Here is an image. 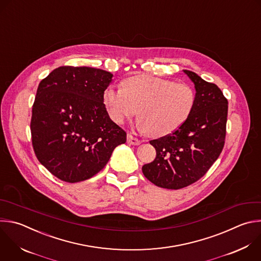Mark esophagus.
<instances>
[{
	"instance_id": "34e87169",
	"label": "esophagus",
	"mask_w": 261,
	"mask_h": 261,
	"mask_svg": "<svg viewBox=\"0 0 261 261\" xmlns=\"http://www.w3.org/2000/svg\"><path fill=\"white\" fill-rule=\"evenodd\" d=\"M127 141H128L130 144H133V145H138V144L141 143V141H140L138 138H136L135 136H133L131 133H128V134H127Z\"/></svg>"
}]
</instances>
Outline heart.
I'll use <instances>...</instances> for the list:
<instances>
[{
  "label": "heart",
  "mask_w": 261,
  "mask_h": 261,
  "mask_svg": "<svg viewBox=\"0 0 261 261\" xmlns=\"http://www.w3.org/2000/svg\"><path fill=\"white\" fill-rule=\"evenodd\" d=\"M102 100L114 122L122 124L138 110V128L152 137H163L188 120L196 93L187 83L138 74L126 79L122 90L108 87Z\"/></svg>",
  "instance_id": "b5f03b06"
}]
</instances>
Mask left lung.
<instances>
[{
	"mask_svg": "<svg viewBox=\"0 0 261 261\" xmlns=\"http://www.w3.org/2000/svg\"><path fill=\"white\" fill-rule=\"evenodd\" d=\"M196 101L188 120L173 133L150 140L155 159L143 165V175L154 186L179 190L202 178L221 153L226 134L227 99L218 86L191 70Z\"/></svg>",
	"mask_w": 261,
	"mask_h": 261,
	"instance_id": "8db88e82",
	"label": "left lung"
}]
</instances>
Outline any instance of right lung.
I'll return each instance as SVG.
<instances>
[{
  "label": "right lung",
  "instance_id": "right-lung-1",
  "mask_svg": "<svg viewBox=\"0 0 261 261\" xmlns=\"http://www.w3.org/2000/svg\"><path fill=\"white\" fill-rule=\"evenodd\" d=\"M113 74L87 66H60L43 79L33 105L31 133L39 162L65 182L93 177L127 140L102 96Z\"/></svg>",
  "mask_w": 261,
  "mask_h": 261
}]
</instances>
